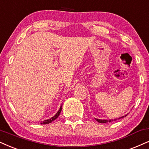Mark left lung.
Here are the masks:
<instances>
[{
    "label": "left lung",
    "instance_id": "left-lung-1",
    "mask_svg": "<svg viewBox=\"0 0 149 149\" xmlns=\"http://www.w3.org/2000/svg\"><path fill=\"white\" fill-rule=\"evenodd\" d=\"M127 116V115H125V116H122V117H120V118H118V120L119 119H121V118H125V117H126ZM95 120H96V121H97L98 122H100V123H107V122H111V121H113V120H117L118 119H114L113 120H100V119H97V118H95Z\"/></svg>",
    "mask_w": 149,
    "mask_h": 149
}]
</instances>
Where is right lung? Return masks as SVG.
I'll use <instances>...</instances> for the list:
<instances>
[{
	"label": "right lung",
	"mask_w": 149,
	"mask_h": 149,
	"mask_svg": "<svg viewBox=\"0 0 149 149\" xmlns=\"http://www.w3.org/2000/svg\"><path fill=\"white\" fill-rule=\"evenodd\" d=\"M62 106H63V104L61 105V107H60L59 110H58V111L54 115V116L52 117V118H49V119H47V120H45L44 121H42L40 122V125H47V124H49L51 122L54 121V120H55L56 118H58V117L59 116L60 113H61V111H62Z\"/></svg>",
	"instance_id": "add662e5"
}]
</instances>
